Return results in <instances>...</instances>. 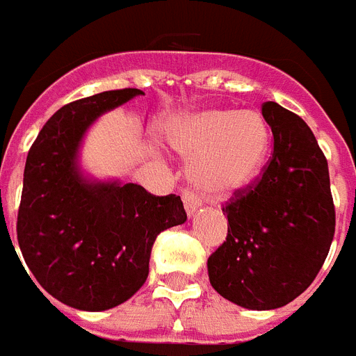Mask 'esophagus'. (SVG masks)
I'll list each match as a JSON object with an SVG mask.
<instances>
[{
	"instance_id": "34e87169",
	"label": "esophagus",
	"mask_w": 356,
	"mask_h": 356,
	"mask_svg": "<svg viewBox=\"0 0 356 356\" xmlns=\"http://www.w3.org/2000/svg\"><path fill=\"white\" fill-rule=\"evenodd\" d=\"M184 206H186L187 215L193 217L196 209H198V206H200V200H198V196L193 191H184Z\"/></svg>"
}]
</instances>
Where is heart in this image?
Segmentation results:
<instances>
[{"mask_svg": "<svg viewBox=\"0 0 356 356\" xmlns=\"http://www.w3.org/2000/svg\"><path fill=\"white\" fill-rule=\"evenodd\" d=\"M170 147L193 165V181L209 198L241 191L261 170L268 152L270 130L255 112L204 110L176 119Z\"/></svg>", "mask_w": 356, "mask_h": 356, "instance_id": "b5f03b06", "label": "heart"}]
</instances>
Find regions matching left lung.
I'll use <instances>...</instances> for the list:
<instances>
[{"mask_svg": "<svg viewBox=\"0 0 356 356\" xmlns=\"http://www.w3.org/2000/svg\"><path fill=\"white\" fill-rule=\"evenodd\" d=\"M261 112L274 152L261 176L222 206L227 237L207 259L213 289L252 311L283 307L309 289L337 222L329 167L312 130L277 102Z\"/></svg>", "mask_w": 356, "mask_h": 356, "instance_id": "8db88e82", "label": "left lung"}]
</instances>
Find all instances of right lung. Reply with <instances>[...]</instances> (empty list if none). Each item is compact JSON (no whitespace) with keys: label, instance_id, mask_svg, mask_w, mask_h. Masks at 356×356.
<instances>
[{"label":"right lung","instance_id":"right-lung-1","mask_svg":"<svg viewBox=\"0 0 356 356\" xmlns=\"http://www.w3.org/2000/svg\"><path fill=\"white\" fill-rule=\"evenodd\" d=\"M136 95L143 92L124 88L65 104L40 130L25 161L19 250L40 286L73 309L106 311L130 300L147 281L156 237L187 220L180 196L90 181L76 165L90 124Z\"/></svg>","mask_w":356,"mask_h":356}]
</instances>
